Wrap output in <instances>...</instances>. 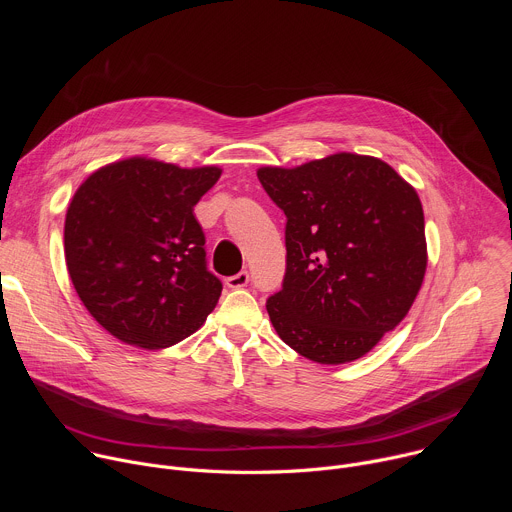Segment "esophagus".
Segmentation results:
<instances>
[{
  "label": "esophagus",
  "instance_id": "34e87169",
  "mask_svg": "<svg viewBox=\"0 0 512 512\" xmlns=\"http://www.w3.org/2000/svg\"><path fill=\"white\" fill-rule=\"evenodd\" d=\"M247 283H249V273H247V271H241V273H237V275L227 277V285H229L231 289H241V287H245Z\"/></svg>",
  "mask_w": 512,
  "mask_h": 512
}]
</instances>
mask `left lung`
Instances as JSON below:
<instances>
[{"label": "left lung", "instance_id": "8db88e82", "mask_svg": "<svg viewBox=\"0 0 512 512\" xmlns=\"http://www.w3.org/2000/svg\"><path fill=\"white\" fill-rule=\"evenodd\" d=\"M257 178L285 212L287 269L267 300L279 338L320 364L371 352L411 310L427 269L415 188L375 156L340 152Z\"/></svg>", "mask_w": 512, "mask_h": 512}]
</instances>
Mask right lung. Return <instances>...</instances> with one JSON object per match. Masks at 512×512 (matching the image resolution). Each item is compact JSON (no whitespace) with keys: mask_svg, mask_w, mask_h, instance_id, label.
I'll list each match as a JSON object with an SVG mask.
<instances>
[{"mask_svg":"<svg viewBox=\"0 0 512 512\" xmlns=\"http://www.w3.org/2000/svg\"><path fill=\"white\" fill-rule=\"evenodd\" d=\"M223 168L133 156L95 170L64 218V259L89 314L117 340L160 350L194 334L221 298L206 271L198 200Z\"/></svg>","mask_w":512,"mask_h":512,"instance_id":"obj_1","label":"right lung"}]
</instances>
